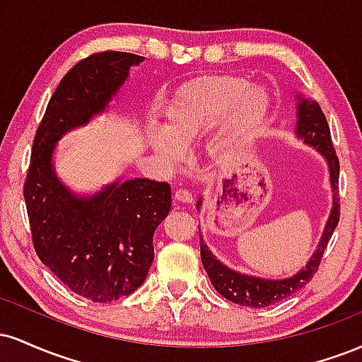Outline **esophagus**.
Returning a JSON list of instances; mask_svg holds the SVG:
<instances>
[{"label": "esophagus", "instance_id": "obj_1", "mask_svg": "<svg viewBox=\"0 0 362 362\" xmlns=\"http://www.w3.org/2000/svg\"><path fill=\"white\" fill-rule=\"evenodd\" d=\"M173 199H175L177 202H182V204H190V202L194 201L192 194L187 192L185 189H178V190H175V194H173Z\"/></svg>", "mask_w": 362, "mask_h": 362}]
</instances>
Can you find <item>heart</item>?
I'll return each mask as SVG.
<instances>
[{"instance_id":"b5f03b06","label":"heart","mask_w":362,"mask_h":362,"mask_svg":"<svg viewBox=\"0 0 362 362\" xmlns=\"http://www.w3.org/2000/svg\"><path fill=\"white\" fill-rule=\"evenodd\" d=\"M271 112V97L262 86H250L242 74H206L187 81L165 112L163 132H155L149 144L155 155L172 165L216 119L224 114L206 155L214 163L230 160L240 144L262 131Z\"/></svg>"}]
</instances>
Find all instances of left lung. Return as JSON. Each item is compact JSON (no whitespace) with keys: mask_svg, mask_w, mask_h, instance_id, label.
<instances>
[{"mask_svg":"<svg viewBox=\"0 0 362 362\" xmlns=\"http://www.w3.org/2000/svg\"><path fill=\"white\" fill-rule=\"evenodd\" d=\"M296 131L294 134L303 139V143L315 148L323 160L327 161L328 173H330V185L334 197H332V211L328 216L325 230H323L322 238H320L317 250L306 262L305 267L294 276L286 277V279H264V277L247 276V274L236 272L219 262L213 255V252L207 248V245L201 238V259L204 265L207 276H209L211 284L226 300L236 303L242 306H250V308H265V306L279 303L293 293L305 288L308 282L313 279L315 272L318 271L320 260H322L323 252H325L328 240L337 228L340 218V204H339V158L335 155L334 144L330 138V127H328L325 115L317 102L308 100V98L298 95L296 107ZM197 209H201L202 199L197 201Z\"/></svg>","mask_w":362,"mask_h":362,"instance_id":"8db88e82","label":"left lung"}]
</instances>
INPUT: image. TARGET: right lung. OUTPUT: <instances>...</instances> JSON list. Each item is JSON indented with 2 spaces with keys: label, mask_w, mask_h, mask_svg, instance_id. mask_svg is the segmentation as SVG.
<instances>
[{
  "label": "right lung",
  "mask_w": 362,
  "mask_h": 362,
  "mask_svg": "<svg viewBox=\"0 0 362 362\" xmlns=\"http://www.w3.org/2000/svg\"><path fill=\"white\" fill-rule=\"evenodd\" d=\"M144 57L97 52L66 73L35 132L23 197L39 259L80 296L109 303L146 279L155 259L153 235L172 207L165 182L117 178L97 194L78 195L54 168L57 141L105 112Z\"/></svg>",
  "instance_id": "add662e5"
}]
</instances>
